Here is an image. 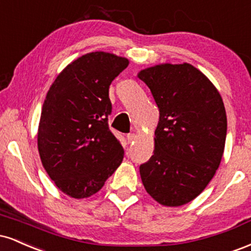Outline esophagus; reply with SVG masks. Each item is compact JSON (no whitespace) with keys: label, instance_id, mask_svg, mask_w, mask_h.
I'll use <instances>...</instances> for the list:
<instances>
[{"label":"esophagus","instance_id":"34e87169","mask_svg":"<svg viewBox=\"0 0 251 251\" xmlns=\"http://www.w3.org/2000/svg\"><path fill=\"white\" fill-rule=\"evenodd\" d=\"M126 138H127L128 143H133L134 140L137 139V135H135L134 133H128L127 135H126Z\"/></svg>","mask_w":251,"mask_h":251}]
</instances>
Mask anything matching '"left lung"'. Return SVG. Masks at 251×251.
I'll return each mask as SVG.
<instances>
[{"instance_id": "8db88e82", "label": "left lung", "mask_w": 251, "mask_h": 251, "mask_svg": "<svg viewBox=\"0 0 251 251\" xmlns=\"http://www.w3.org/2000/svg\"><path fill=\"white\" fill-rule=\"evenodd\" d=\"M158 108L154 153L140 165L148 194L166 206L189 203L220 166L226 138L223 100L194 66L158 65L138 74Z\"/></svg>"}]
</instances>
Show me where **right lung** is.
<instances>
[{"label": "right lung", "instance_id": "right-lung-1", "mask_svg": "<svg viewBox=\"0 0 251 251\" xmlns=\"http://www.w3.org/2000/svg\"><path fill=\"white\" fill-rule=\"evenodd\" d=\"M128 60L105 51L82 55L57 75L42 106L37 148L55 185L73 198L102 188L123 162L124 149L108 126L111 82Z\"/></svg>", "mask_w": 251, "mask_h": 251}]
</instances>
